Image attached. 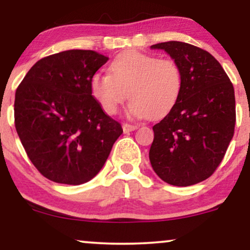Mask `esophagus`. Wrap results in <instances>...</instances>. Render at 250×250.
I'll return each instance as SVG.
<instances>
[{
	"mask_svg": "<svg viewBox=\"0 0 250 250\" xmlns=\"http://www.w3.org/2000/svg\"><path fill=\"white\" fill-rule=\"evenodd\" d=\"M122 128H123V131H125V133H129V131L137 129V125H129V123H123Z\"/></svg>",
	"mask_w": 250,
	"mask_h": 250,
	"instance_id": "esophagus-1",
	"label": "esophagus"
}]
</instances>
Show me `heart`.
Here are the masks:
<instances>
[{
	"label": "heart",
	"mask_w": 250,
	"mask_h": 250,
	"mask_svg": "<svg viewBox=\"0 0 250 250\" xmlns=\"http://www.w3.org/2000/svg\"><path fill=\"white\" fill-rule=\"evenodd\" d=\"M109 74L96 73L90 79L91 95L107 114L131 99L128 113L133 116L160 119L179 101L183 89V71L170 57L129 50L117 55Z\"/></svg>",
	"instance_id": "1"
}]
</instances>
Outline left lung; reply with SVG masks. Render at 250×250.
<instances>
[{"mask_svg":"<svg viewBox=\"0 0 250 250\" xmlns=\"http://www.w3.org/2000/svg\"><path fill=\"white\" fill-rule=\"evenodd\" d=\"M151 48L163 49L179 62L183 89L175 107L153 127L149 160L169 185H196L213 175L233 139V83L219 61L199 47L169 41Z\"/></svg>","mask_w":250,"mask_h":250,"instance_id":"left-lung-1","label":"left lung"}]
</instances>
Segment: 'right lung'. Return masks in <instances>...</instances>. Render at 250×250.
<instances>
[{
	"mask_svg": "<svg viewBox=\"0 0 250 250\" xmlns=\"http://www.w3.org/2000/svg\"><path fill=\"white\" fill-rule=\"evenodd\" d=\"M108 60L94 50L61 51L37 61L17 87L16 131L31 163L48 180L90 181L123 133L90 91L91 76Z\"/></svg>",
	"mask_w": 250,
	"mask_h": 250,
	"instance_id": "add662e5",
	"label": "right lung"
}]
</instances>
